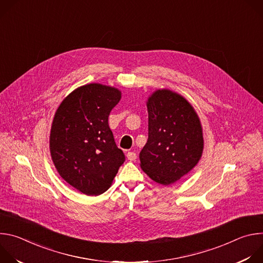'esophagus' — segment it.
Here are the masks:
<instances>
[{"instance_id": "obj_1", "label": "esophagus", "mask_w": 263, "mask_h": 263, "mask_svg": "<svg viewBox=\"0 0 263 263\" xmlns=\"http://www.w3.org/2000/svg\"><path fill=\"white\" fill-rule=\"evenodd\" d=\"M127 158H128L130 161H134V160L137 158V155H136V153H134V152H128V153H127Z\"/></svg>"}]
</instances>
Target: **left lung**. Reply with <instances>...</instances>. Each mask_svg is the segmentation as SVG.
Returning <instances> with one entry per match:
<instances>
[{
    "instance_id": "left-lung-1",
    "label": "left lung",
    "mask_w": 263,
    "mask_h": 263,
    "mask_svg": "<svg viewBox=\"0 0 263 263\" xmlns=\"http://www.w3.org/2000/svg\"><path fill=\"white\" fill-rule=\"evenodd\" d=\"M148 137L139 154L141 170L170 185L189 174L204 148L203 130L194 107L181 95L158 89L148 97Z\"/></svg>"
}]
</instances>
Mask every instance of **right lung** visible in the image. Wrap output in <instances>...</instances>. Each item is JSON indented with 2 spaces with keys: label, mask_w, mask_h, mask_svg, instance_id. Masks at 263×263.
I'll use <instances>...</instances> for the list:
<instances>
[{
  "label": "right lung",
  "mask_w": 263,
  "mask_h": 263,
  "mask_svg": "<svg viewBox=\"0 0 263 263\" xmlns=\"http://www.w3.org/2000/svg\"><path fill=\"white\" fill-rule=\"evenodd\" d=\"M121 98L116 87L90 83L71 91L55 112L50 134L53 163L61 178L84 195L105 193L125 161L108 125Z\"/></svg>",
  "instance_id": "obj_1"
}]
</instances>
